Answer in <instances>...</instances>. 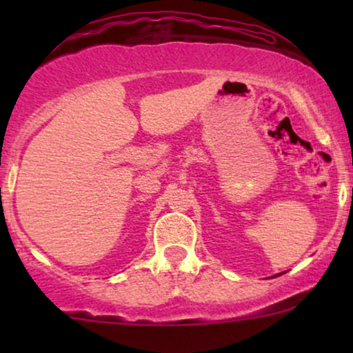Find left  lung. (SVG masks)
I'll use <instances>...</instances> for the list:
<instances>
[{"instance_id": "obj_1", "label": "left lung", "mask_w": 353, "mask_h": 353, "mask_svg": "<svg viewBox=\"0 0 353 353\" xmlns=\"http://www.w3.org/2000/svg\"><path fill=\"white\" fill-rule=\"evenodd\" d=\"M277 275H281V274H277ZM277 275H274V277H277Z\"/></svg>"}]
</instances>
